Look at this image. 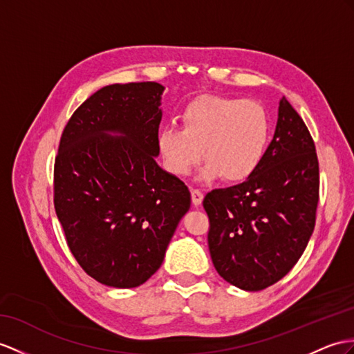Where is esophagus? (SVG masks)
Wrapping results in <instances>:
<instances>
[{
	"label": "esophagus",
	"instance_id": "esophagus-1",
	"mask_svg": "<svg viewBox=\"0 0 354 354\" xmlns=\"http://www.w3.org/2000/svg\"><path fill=\"white\" fill-rule=\"evenodd\" d=\"M191 194H192V204H194L195 207L201 205V203H203V200H204V194L200 191V189H192Z\"/></svg>",
	"mask_w": 354,
	"mask_h": 354
}]
</instances>
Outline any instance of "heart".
<instances>
[{
    "mask_svg": "<svg viewBox=\"0 0 354 354\" xmlns=\"http://www.w3.org/2000/svg\"><path fill=\"white\" fill-rule=\"evenodd\" d=\"M182 127L165 126L158 133L163 165L176 177H186L200 163L203 180L222 176L225 182H243L266 156L270 141V118L252 100L203 96L180 115Z\"/></svg>",
    "mask_w": 354,
    "mask_h": 354,
    "instance_id": "b5f03b06",
    "label": "heart"
}]
</instances>
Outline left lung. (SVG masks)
I'll list each match as a JSON object with an SVG mask.
<instances>
[{
    "instance_id": "1",
    "label": "left lung",
    "mask_w": 354,
    "mask_h": 354,
    "mask_svg": "<svg viewBox=\"0 0 354 354\" xmlns=\"http://www.w3.org/2000/svg\"><path fill=\"white\" fill-rule=\"evenodd\" d=\"M318 189L311 133L282 97L260 167L245 182L214 189L203 201L210 257L221 277L245 291L264 290L286 277L313 236Z\"/></svg>"
}]
</instances>
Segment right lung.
<instances>
[{"mask_svg":"<svg viewBox=\"0 0 354 354\" xmlns=\"http://www.w3.org/2000/svg\"><path fill=\"white\" fill-rule=\"evenodd\" d=\"M163 90L106 85L73 112L59 141L57 218L76 261L103 286L133 288L156 273L191 207L187 186L156 162Z\"/></svg>","mask_w":354,"mask_h":354,"instance_id":"obj_1","label":"right lung"}]
</instances>
